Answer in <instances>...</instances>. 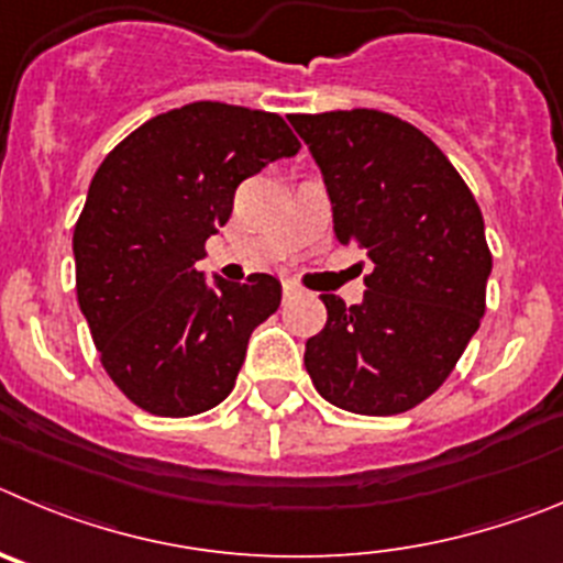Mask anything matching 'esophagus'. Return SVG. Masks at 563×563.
Listing matches in <instances>:
<instances>
[{"mask_svg":"<svg viewBox=\"0 0 563 563\" xmlns=\"http://www.w3.org/2000/svg\"><path fill=\"white\" fill-rule=\"evenodd\" d=\"M297 291H300V286H297V283L283 280V294H286V297H291V294H297Z\"/></svg>","mask_w":563,"mask_h":563,"instance_id":"34e87169","label":"esophagus"}]
</instances>
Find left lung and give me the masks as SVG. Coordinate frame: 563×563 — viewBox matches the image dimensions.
Listing matches in <instances>:
<instances>
[{"label":"left lung","mask_w":563,"mask_h":563,"mask_svg":"<svg viewBox=\"0 0 563 563\" xmlns=\"http://www.w3.org/2000/svg\"><path fill=\"white\" fill-rule=\"evenodd\" d=\"M288 123L322 170L339 244L373 261L362 302L322 294L328 322L306 342L308 376L347 412H407L449 378L485 313L483 212L443 151L393 114Z\"/></svg>","instance_id":"8db88e82"}]
</instances>
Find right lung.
<instances>
[{
    "instance_id": "obj_1",
    "label": "right lung",
    "mask_w": 563,
    "mask_h": 563,
    "mask_svg": "<svg viewBox=\"0 0 563 563\" xmlns=\"http://www.w3.org/2000/svg\"><path fill=\"white\" fill-rule=\"evenodd\" d=\"M300 151L280 114L199 100L131 131L95 174L73 235L78 306L136 407L187 418L232 393L280 280L199 272L238 185Z\"/></svg>"
}]
</instances>
